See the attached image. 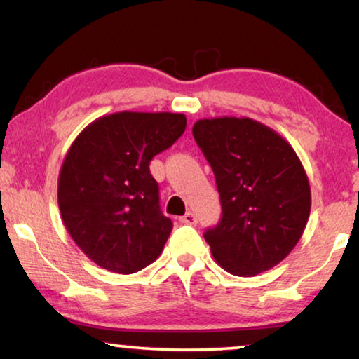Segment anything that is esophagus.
<instances>
[{
    "instance_id": "esophagus-1",
    "label": "esophagus",
    "mask_w": 359,
    "mask_h": 359,
    "mask_svg": "<svg viewBox=\"0 0 359 359\" xmlns=\"http://www.w3.org/2000/svg\"><path fill=\"white\" fill-rule=\"evenodd\" d=\"M179 219H180V223H184V224H195V223H197V217H195V213H192V212H187L184 215V217H180Z\"/></svg>"
}]
</instances>
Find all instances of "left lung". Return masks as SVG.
I'll list each match as a JSON object with an SVG mask.
<instances>
[{
  "mask_svg": "<svg viewBox=\"0 0 359 359\" xmlns=\"http://www.w3.org/2000/svg\"><path fill=\"white\" fill-rule=\"evenodd\" d=\"M194 137L212 165L222 219L205 231L215 261L251 277L287 257L310 215V185L292 146L251 118L198 119Z\"/></svg>",
  "mask_w": 359,
  "mask_h": 359,
  "instance_id": "left-lung-1",
  "label": "left lung"
}]
</instances>
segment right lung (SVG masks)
I'll use <instances>...</instances> for the list:
<instances>
[{"instance_id":"obj_1","label":"right lung","mask_w":359,"mask_h":359,"mask_svg":"<svg viewBox=\"0 0 359 359\" xmlns=\"http://www.w3.org/2000/svg\"><path fill=\"white\" fill-rule=\"evenodd\" d=\"M185 126L182 113L119 111L95 119L72 142L57 198L67 231L95 264L133 274L159 257L172 222L161 212L149 162Z\"/></svg>"}]
</instances>
